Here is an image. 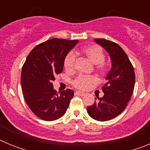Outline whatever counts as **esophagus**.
<instances>
[{
	"instance_id": "34e87169",
	"label": "esophagus",
	"mask_w": 150,
	"mask_h": 150,
	"mask_svg": "<svg viewBox=\"0 0 150 150\" xmlns=\"http://www.w3.org/2000/svg\"><path fill=\"white\" fill-rule=\"evenodd\" d=\"M75 95H79V96H84V95H86V93H84V92H83V91H75Z\"/></svg>"
}]
</instances>
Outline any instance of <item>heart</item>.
<instances>
[{"label":"heart","instance_id":"b5f03b06","mask_svg":"<svg viewBox=\"0 0 150 150\" xmlns=\"http://www.w3.org/2000/svg\"><path fill=\"white\" fill-rule=\"evenodd\" d=\"M83 53L91 61L92 63L97 64V69L104 72L106 70V65L104 62L105 55L100 46L98 45H90L86 46L83 50ZM76 62V55L71 51L67 54L64 61V67L67 71H73ZM97 83V78L93 76H78L73 80L72 83L74 87L82 90H86Z\"/></svg>","mask_w":150,"mask_h":150}]
</instances>
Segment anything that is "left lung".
<instances>
[{"mask_svg":"<svg viewBox=\"0 0 150 150\" xmlns=\"http://www.w3.org/2000/svg\"><path fill=\"white\" fill-rule=\"evenodd\" d=\"M108 52L112 62L102 87L104 95L87 107V112L97 121L110 120L121 113L128 105L135 83L134 67L127 54L117 43L105 39H94Z\"/></svg>","mask_w":150,"mask_h":150,"instance_id":"left-lung-1","label":"left lung"}]
</instances>
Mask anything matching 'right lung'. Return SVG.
<instances>
[{
    "label": "right lung",
    "instance_id": "obj_1",
    "mask_svg": "<svg viewBox=\"0 0 150 150\" xmlns=\"http://www.w3.org/2000/svg\"><path fill=\"white\" fill-rule=\"evenodd\" d=\"M79 40L53 38L38 45L28 55L21 74L24 98L30 110L41 120H56L64 115L74 97L71 89L59 95L52 81L62 72L65 56Z\"/></svg>",
    "mask_w": 150,
    "mask_h": 150
}]
</instances>
